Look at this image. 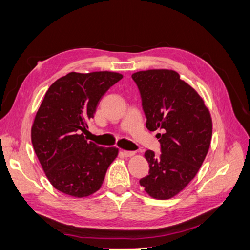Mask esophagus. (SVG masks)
Masks as SVG:
<instances>
[{
  "label": "esophagus",
  "mask_w": 250,
  "mask_h": 250,
  "mask_svg": "<svg viewBox=\"0 0 250 250\" xmlns=\"http://www.w3.org/2000/svg\"><path fill=\"white\" fill-rule=\"evenodd\" d=\"M122 154H124L125 157H130V156H133L135 152L134 151H124V152H122Z\"/></svg>",
  "instance_id": "34e87169"
}]
</instances>
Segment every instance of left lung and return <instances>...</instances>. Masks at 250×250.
<instances>
[{
    "label": "left lung",
    "instance_id": "left-lung-1",
    "mask_svg": "<svg viewBox=\"0 0 250 250\" xmlns=\"http://www.w3.org/2000/svg\"><path fill=\"white\" fill-rule=\"evenodd\" d=\"M140 92L146 128L161 131V154L147 149L148 175L140 185L155 199L179 193L200 169L212 138V120L202 98L171 70L132 74Z\"/></svg>",
    "mask_w": 250,
    "mask_h": 250
}]
</instances>
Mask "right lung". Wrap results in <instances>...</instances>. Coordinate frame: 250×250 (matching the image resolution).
<instances>
[{
	"label": "right lung",
	"instance_id": "1",
	"mask_svg": "<svg viewBox=\"0 0 250 250\" xmlns=\"http://www.w3.org/2000/svg\"><path fill=\"white\" fill-rule=\"evenodd\" d=\"M122 79L115 72H71L50 86L35 117L31 142L54 188L72 197H87L102 187L118 148L84 139L99 102Z\"/></svg>",
	"mask_w": 250,
	"mask_h": 250
}]
</instances>
